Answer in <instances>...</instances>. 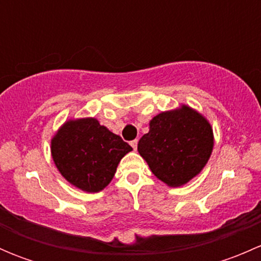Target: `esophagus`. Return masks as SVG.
<instances>
[{"instance_id":"1","label":"esophagus","mask_w":261,"mask_h":261,"mask_svg":"<svg viewBox=\"0 0 261 261\" xmlns=\"http://www.w3.org/2000/svg\"><path fill=\"white\" fill-rule=\"evenodd\" d=\"M130 144H131V146H133L134 150L138 149V140H133Z\"/></svg>"}]
</instances>
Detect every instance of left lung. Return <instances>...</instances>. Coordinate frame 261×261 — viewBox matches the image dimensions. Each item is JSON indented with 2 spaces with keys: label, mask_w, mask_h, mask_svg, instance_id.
<instances>
[{
  "label": "left lung",
  "mask_w": 261,
  "mask_h": 261,
  "mask_svg": "<svg viewBox=\"0 0 261 261\" xmlns=\"http://www.w3.org/2000/svg\"><path fill=\"white\" fill-rule=\"evenodd\" d=\"M139 140L138 151L152 174L169 187H180L201 173L213 149L207 118L189 106L156 115Z\"/></svg>",
  "instance_id": "obj_1"
}]
</instances>
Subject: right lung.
Segmentation results:
<instances>
[{
  "instance_id": "right-lung-1",
  "label": "right lung",
  "mask_w": 261,
  "mask_h": 261,
  "mask_svg": "<svg viewBox=\"0 0 261 261\" xmlns=\"http://www.w3.org/2000/svg\"><path fill=\"white\" fill-rule=\"evenodd\" d=\"M131 150L93 117L67 121L51 139V156L60 174L88 193L109 186L120 160Z\"/></svg>"
}]
</instances>
